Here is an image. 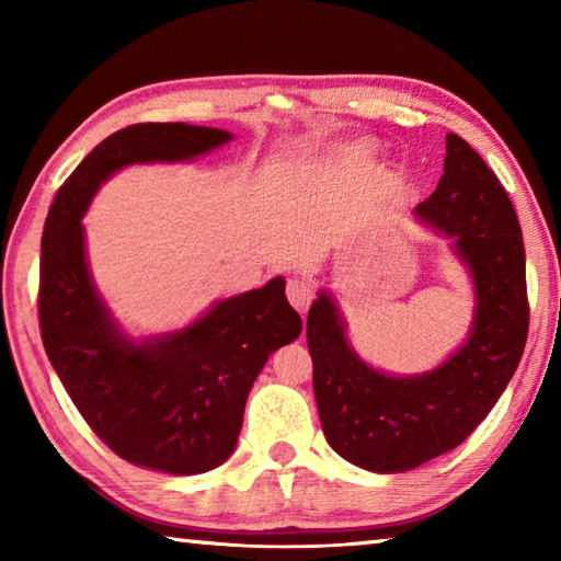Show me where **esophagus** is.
Masks as SVG:
<instances>
[{
    "mask_svg": "<svg viewBox=\"0 0 561 561\" xmlns=\"http://www.w3.org/2000/svg\"><path fill=\"white\" fill-rule=\"evenodd\" d=\"M287 297L291 301V307L297 309L299 314H304V311L309 309L311 299H314V287H311V282H307V279L294 277L287 284Z\"/></svg>",
    "mask_w": 561,
    "mask_h": 561,
    "instance_id": "34e87169",
    "label": "esophagus"
}]
</instances>
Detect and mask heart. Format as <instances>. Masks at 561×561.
<instances>
[{
	"label": "heart",
	"mask_w": 561,
	"mask_h": 561,
	"mask_svg": "<svg viewBox=\"0 0 561 561\" xmlns=\"http://www.w3.org/2000/svg\"><path fill=\"white\" fill-rule=\"evenodd\" d=\"M371 153H374L371 144H354V146H348L344 150V158L346 160H360V158H366V156H371Z\"/></svg>",
	"instance_id": "b5f03b06"
}]
</instances>
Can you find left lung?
Returning <instances> with one entry per match:
<instances>
[{"mask_svg": "<svg viewBox=\"0 0 561 561\" xmlns=\"http://www.w3.org/2000/svg\"><path fill=\"white\" fill-rule=\"evenodd\" d=\"M448 240L470 274L468 339L431 371L374 368L348 344L334 294L321 289L307 317L321 428L341 458L368 472H405L448 453L478 428L525 351L529 307L525 244L505 187L460 136L445 138L443 178L413 210Z\"/></svg>", "mask_w": 561, "mask_h": 561, "instance_id": "left-lung-1", "label": "left lung"}]
</instances>
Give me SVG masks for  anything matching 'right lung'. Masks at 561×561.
I'll use <instances>...</instances> for the list:
<instances>
[{"label":"right lung","instance_id":"obj_1","mask_svg":"<svg viewBox=\"0 0 561 561\" xmlns=\"http://www.w3.org/2000/svg\"><path fill=\"white\" fill-rule=\"evenodd\" d=\"M230 130L138 123L113 133L59 187L42 234L39 327L56 376L93 433L138 468L201 474L230 458L247 396L274 351L301 334L284 277L217 299L187 327L130 336L93 284L81 217L128 165L187 163Z\"/></svg>","mask_w":561,"mask_h":561}]
</instances>
